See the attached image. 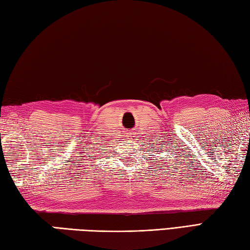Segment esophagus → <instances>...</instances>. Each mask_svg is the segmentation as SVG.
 I'll return each mask as SVG.
<instances>
[{
	"label": "esophagus",
	"instance_id": "obj_1",
	"mask_svg": "<svg viewBox=\"0 0 250 250\" xmlns=\"http://www.w3.org/2000/svg\"><path fill=\"white\" fill-rule=\"evenodd\" d=\"M125 137H126L127 139H133V137H134V134L131 133V131H128V133H126Z\"/></svg>",
	"mask_w": 250,
	"mask_h": 250
}]
</instances>
